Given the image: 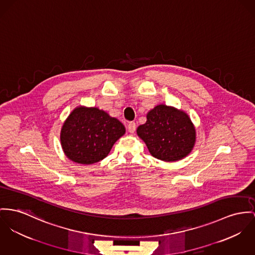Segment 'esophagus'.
Returning a JSON list of instances; mask_svg holds the SVG:
<instances>
[{"label": "esophagus", "mask_w": 255, "mask_h": 255, "mask_svg": "<svg viewBox=\"0 0 255 255\" xmlns=\"http://www.w3.org/2000/svg\"><path fill=\"white\" fill-rule=\"evenodd\" d=\"M127 129H128V131L131 134L135 133V131H136V123L135 122H129L128 125H127Z\"/></svg>", "instance_id": "1"}]
</instances>
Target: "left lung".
<instances>
[{"mask_svg":"<svg viewBox=\"0 0 255 255\" xmlns=\"http://www.w3.org/2000/svg\"><path fill=\"white\" fill-rule=\"evenodd\" d=\"M137 134L151 155L163 161H176L186 156L195 143V128L188 116L174 108L159 105L137 127Z\"/></svg>","mask_w":255,"mask_h":255,"instance_id":"obj_1","label":"left lung"}]
</instances>
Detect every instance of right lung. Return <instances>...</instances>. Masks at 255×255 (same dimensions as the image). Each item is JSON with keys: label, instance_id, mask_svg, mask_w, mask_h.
<instances>
[{"label": "right lung", "instance_id": "add662e5", "mask_svg": "<svg viewBox=\"0 0 255 255\" xmlns=\"http://www.w3.org/2000/svg\"><path fill=\"white\" fill-rule=\"evenodd\" d=\"M124 133L123 124L106 112L79 107L65 121L60 137L69 159L79 164H93L108 156Z\"/></svg>", "mask_w": 255, "mask_h": 255}]
</instances>
